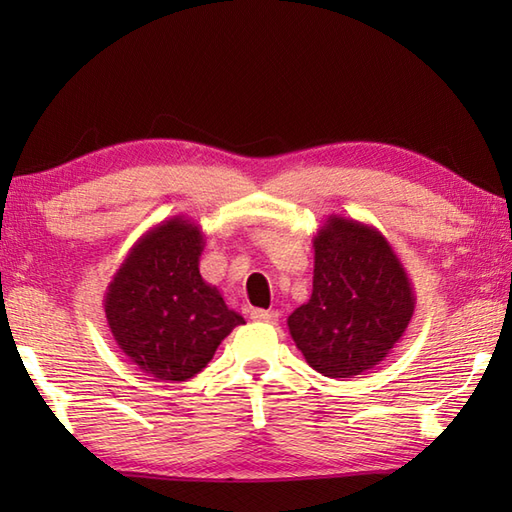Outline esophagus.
<instances>
[{
  "mask_svg": "<svg viewBox=\"0 0 512 512\" xmlns=\"http://www.w3.org/2000/svg\"><path fill=\"white\" fill-rule=\"evenodd\" d=\"M250 317L255 321H266V323H277L279 321V312L277 310H253Z\"/></svg>",
  "mask_w": 512,
  "mask_h": 512,
  "instance_id": "obj_1",
  "label": "esophagus"
}]
</instances>
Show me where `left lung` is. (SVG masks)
Returning a JSON list of instances; mask_svg holds the SVG:
<instances>
[{
	"label": "left lung",
	"instance_id": "1",
	"mask_svg": "<svg viewBox=\"0 0 512 512\" xmlns=\"http://www.w3.org/2000/svg\"><path fill=\"white\" fill-rule=\"evenodd\" d=\"M314 244L312 295L288 317L310 367L354 378L385 361L416 308L411 279L378 228L328 215Z\"/></svg>",
	"mask_w": 512,
	"mask_h": 512
}]
</instances>
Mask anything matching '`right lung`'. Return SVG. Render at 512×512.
<instances>
[{
    "label": "right lung",
    "mask_w": 512,
    "mask_h": 512,
    "mask_svg": "<svg viewBox=\"0 0 512 512\" xmlns=\"http://www.w3.org/2000/svg\"><path fill=\"white\" fill-rule=\"evenodd\" d=\"M202 248L200 224L173 215L138 237L107 286L103 306L114 341L154 380L180 383L202 372L244 323L202 279Z\"/></svg>",
    "instance_id": "1"
}]
</instances>
